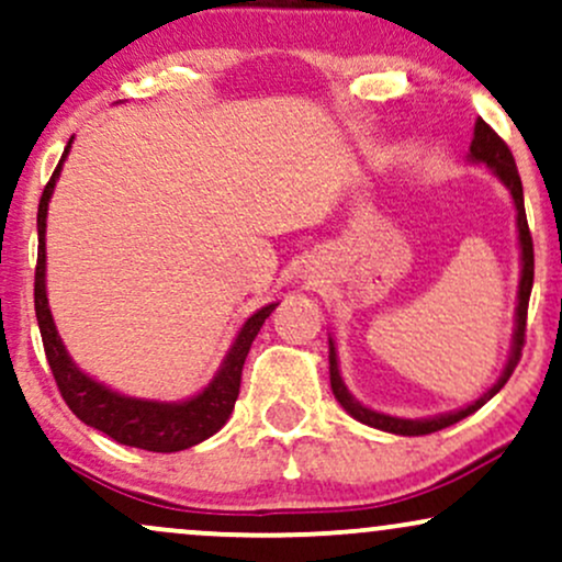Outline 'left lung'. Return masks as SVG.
<instances>
[{"label": "left lung", "instance_id": "1", "mask_svg": "<svg viewBox=\"0 0 562 562\" xmlns=\"http://www.w3.org/2000/svg\"><path fill=\"white\" fill-rule=\"evenodd\" d=\"M470 160H475V164H486L488 169H492L496 177H499L502 182H505V187L509 190V195H513L515 211H518V240H520V261H524V269H520L518 308H515L513 353H509V359H507V364H505V372H502L499 380H496L492 389L483 393L479 402H473L470 406H465V409L449 412V415L430 417V420H402V417H391V415H383V412L367 409V406L359 404L357 398H353L351 393H348V389L344 385V380H340L338 357H335V346H333V340H330V385H333L335 398H338L340 406H344V409L353 417V420L370 425V428L385 430V434L428 436V434H436V430H441V428H449V425L460 423L462 417L473 415L475 409H481V406L486 404L488 398L494 396V393H499L502 385L507 383L509 375H513V370L520 362V351H524V344H526L528 299H531V288H533V240H531V229H528V222H526L524 184H520L518 166H515V158H513V153H509V147L505 145V139H502L499 134H496L494 128L488 126L483 119L475 121L473 142H470Z\"/></svg>", "mask_w": 562, "mask_h": 562}]
</instances>
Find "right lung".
I'll list each match as a JSON object with an SVG mask.
<instances>
[{
	"instance_id": "1",
	"label": "right lung",
	"mask_w": 562,
	"mask_h": 562,
	"mask_svg": "<svg viewBox=\"0 0 562 562\" xmlns=\"http://www.w3.org/2000/svg\"><path fill=\"white\" fill-rule=\"evenodd\" d=\"M74 142V139H70ZM70 142L63 153L60 164L53 171L47 187H44L42 200H38V259H36V277H34V306L38 330H42L44 353H47L49 370H53L57 391L66 398L76 417L81 423L92 425L113 438V441L126 443V447H137L147 451H182L195 447L214 436L224 423L229 420L232 409H235L237 393H240L243 364L248 357L250 344L259 335L263 319L274 312L277 303L259 308L237 333L235 344H232L227 359H224L222 370L211 380L209 389L198 393L195 398H187L182 404H166V402H145V398L121 396L102 383H97L89 375L70 362L66 346H63L60 335L55 330L53 314H49L47 288H44V269H47V245H44V232H47V205L53 198L55 182L60 177L63 160H66Z\"/></svg>"
}]
</instances>
